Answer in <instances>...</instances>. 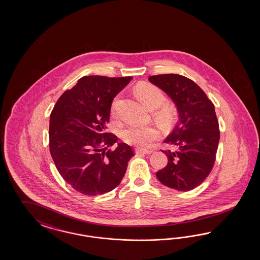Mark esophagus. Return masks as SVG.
Returning a JSON list of instances; mask_svg holds the SVG:
<instances>
[{
	"mask_svg": "<svg viewBox=\"0 0 260 260\" xmlns=\"http://www.w3.org/2000/svg\"><path fill=\"white\" fill-rule=\"evenodd\" d=\"M153 150H148V149H136V153L140 154V153H144V154H150L152 153Z\"/></svg>",
	"mask_w": 260,
	"mask_h": 260,
	"instance_id": "obj_1",
	"label": "esophagus"
}]
</instances>
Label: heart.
I'll use <instances>...</instances> for the list:
<instances>
[{
	"label": "heart",
	"mask_w": 260,
	"mask_h": 260,
	"mask_svg": "<svg viewBox=\"0 0 260 260\" xmlns=\"http://www.w3.org/2000/svg\"><path fill=\"white\" fill-rule=\"evenodd\" d=\"M136 94L143 105L150 110H155L154 116L162 124H171L177 116V109L167 102L164 91L151 84H143L136 87ZM111 114L116 116L115 103L111 108ZM159 131L155 126H144L131 124L122 132L123 139L131 144L139 147H147L159 137Z\"/></svg>",
	"instance_id": "heart-1"
}]
</instances>
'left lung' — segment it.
Returning a JSON list of instances; mask_svg holds the SVG:
<instances>
[{"label": "left lung", "mask_w": 260, "mask_h": 260, "mask_svg": "<svg viewBox=\"0 0 260 260\" xmlns=\"http://www.w3.org/2000/svg\"><path fill=\"white\" fill-rule=\"evenodd\" d=\"M173 100L179 122L165 143L176 150H162L168 164L156 173L158 180L171 189L188 191L197 188L213 170L220 132L213 102L193 81L179 74L149 77Z\"/></svg>", "instance_id": "obj_1"}]
</instances>
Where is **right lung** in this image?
<instances>
[{
  "label": "right lung",
  "instance_id": "add662e5",
  "mask_svg": "<svg viewBox=\"0 0 260 260\" xmlns=\"http://www.w3.org/2000/svg\"><path fill=\"white\" fill-rule=\"evenodd\" d=\"M132 77L91 75L58 99L49 120V151L63 180L82 194L95 197L115 189L134 150L107 132L114 97Z\"/></svg>",
  "mask_w": 260,
  "mask_h": 260
}]
</instances>
